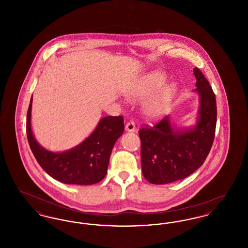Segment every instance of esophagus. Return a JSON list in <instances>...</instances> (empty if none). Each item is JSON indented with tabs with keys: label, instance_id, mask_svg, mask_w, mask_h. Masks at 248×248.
Listing matches in <instances>:
<instances>
[{
	"label": "esophagus",
	"instance_id": "34e87169",
	"mask_svg": "<svg viewBox=\"0 0 248 248\" xmlns=\"http://www.w3.org/2000/svg\"><path fill=\"white\" fill-rule=\"evenodd\" d=\"M125 130L127 132H135L136 131V124L133 121H130L125 124Z\"/></svg>",
	"mask_w": 248,
	"mask_h": 248
}]
</instances>
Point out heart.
Segmentation results:
<instances>
[{"label": "heart", "mask_w": 248, "mask_h": 248, "mask_svg": "<svg viewBox=\"0 0 248 248\" xmlns=\"http://www.w3.org/2000/svg\"><path fill=\"white\" fill-rule=\"evenodd\" d=\"M165 82V76L162 73H149L136 87L134 90V95L138 97L148 96L161 88ZM175 92L176 88L174 85H166L163 90H161V92L148 100L145 107L146 113L152 118H161L164 116L171 105Z\"/></svg>", "instance_id": "obj_1"}]
</instances>
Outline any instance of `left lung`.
Returning a JSON list of instances; mask_svg holds the SVG:
<instances>
[{"mask_svg":"<svg viewBox=\"0 0 248 248\" xmlns=\"http://www.w3.org/2000/svg\"><path fill=\"white\" fill-rule=\"evenodd\" d=\"M200 108L197 124L188 129L172 126L168 116L153 127L140 130L144 177L153 184H167L189 177L205 161L217 124V102L212 87L198 68L193 69Z\"/></svg>","mask_w":248,"mask_h":248,"instance_id":"obj_1","label":"left lung"}]
</instances>
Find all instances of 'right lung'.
<instances>
[{"label":"right lung","mask_w":248,"mask_h":248,"mask_svg":"<svg viewBox=\"0 0 248 248\" xmlns=\"http://www.w3.org/2000/svg\"><path fill=\"white\" fill-rule=\"evenodd\" d=\"M32 96L27 113V138L38 164L50 177L65 184L92 185L101 181L108 171L112 148L123 135V116H108L99 121L93 133L69 151L53 153L36 141L31 131Z\"/></svg>","instance_id":"obj_1"}]
</instances>
